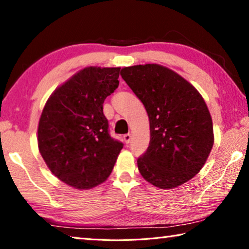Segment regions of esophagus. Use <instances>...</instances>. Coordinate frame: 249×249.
I'll return each mask as SVG.
<instances>
[{
    "label": "esophagus",
    "mask_w": 249,
    "mask_h": 249,
    "mask_svg": "<svg viewBox=\"0 0 249 249\" xmlns=\"http://www.w3.org/2000/svg\"><path fill=\"white\" fill-rule=\"evenodd\" d=\"M123 140H124V142H126V144H129V142H130V140H132V135H130L129 133L125 134L124 136H123Z\"/></svg>",
    "instance_id": "34e87169"
}]
</instances>
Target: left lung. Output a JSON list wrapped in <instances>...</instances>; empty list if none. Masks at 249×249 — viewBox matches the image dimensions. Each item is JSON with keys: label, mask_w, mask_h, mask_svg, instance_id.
Instances as JSON below:
<instances>
[{"label": "left lung", "mask_w": 249, "mask_h": 249, "mask_svg": "<svg viewBox=\"0 0 249 249\" xmlns=\"http://www.w3.org/2000/svg\"><path fill=\"white\" fill-rule=\"evenodd\" d=\"M121 75L149 117V146L137 159L141 175L160 189L192 179L205 163L214 141L203 98L178 73L156 64L126 67Z\"/></svg>", "instance_id": "obj_1"}]
</instances>
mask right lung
Instances as JSON below:
<instances>
[{
  "instance_id": "add662e5",
  "label": "right lung",
  "mask_w": 249,
  "mask_h": 249,
  "mask_svg": "<svg viewBox=\"0 0 249 249\" xmlns=\"http://www.w3.org/2000/svg\"><path fill=\"white\" fill-rule=\"evenodd\" d=\"M121 68L89 67L48 99L38 125V148L50 171L75 189L111 175L123 142L111 137L103 103L119 87Z\"/></svg>"
}]
</instances>
